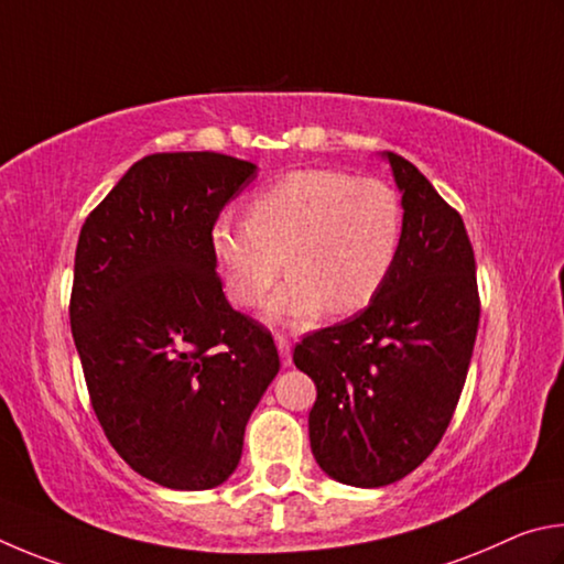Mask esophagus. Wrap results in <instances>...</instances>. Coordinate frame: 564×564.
I'll return each instance as SVG.
<instances>
[{
	"instance_id": "esophagus-1",
	"label": "esophagus",
	"mask_w": 564,
	"mask_h": 564,
	"mask_svg": "<svg viewBox=\"0 0 564 564\" xmlns=\"http://www.w3.org/2000/svg\"><path fill=\"white\" fill-rule=\"evenodd\" d=\"M274 341H276V351H280L282 367H292V344L284 337H276Z\"/></svg>"
}]
</instances>
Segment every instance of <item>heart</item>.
<instances>
[{"instance_id": "1", "label": "heart", "mask_w": 564, "mask_h": 564, "mask_svg": "<svg viewBox=\"0 0 564 564\" xmlns=\"http://www.w3.org/2000/svg\"><path fill=\"white\" fill-rule=\"evenodd\" d=\"M401 237V197L389 183L307 167L257 193L247 217H220L210 250L237 307L260 304L284 270L290 280L267 317L304 324L324 310L349 317L369 307L397 264Z\"/></svg>"}]
</instances>
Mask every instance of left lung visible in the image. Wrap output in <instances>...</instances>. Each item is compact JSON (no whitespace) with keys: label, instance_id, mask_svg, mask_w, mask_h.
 <instances>
[{"label":"left lung","instance_id":"1","mask_svg":"<svg viewBox=\"0 0 564 564\" xmlns=\"http://www.w3.org/2000/svg\"><path fill=\"white\" fill-rule=\"evenodd\" d=\"M381 158L401 191L397 264L367 310L294 347L297 369L317 383L314 458L329 478L357 488L401 480L438 446L480 319L476 257L460 215L406 158Z\"/></svg>","mask_w":564,"mask_h":564}]
</instances>
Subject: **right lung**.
Wrapping results in <instances>:
<instances>
[{"instance_id":"right-lung-1","label":"right lung","mask_w":564,"mask_h":564,"mask_svg":"<svg viewBox=\"0 0 564 564\" xmlns=\"http://www.w3.org/2000/svg\"><path fill=\"white\" fill-rule=\"evenodd\" d=\"M254 177L223 153L145 155L78 235L68 317L91 406L118 456L163 488L230 478L280 371L272 334L225 300L210 250L217 215Z\"/></svg>"}]
</instances>
